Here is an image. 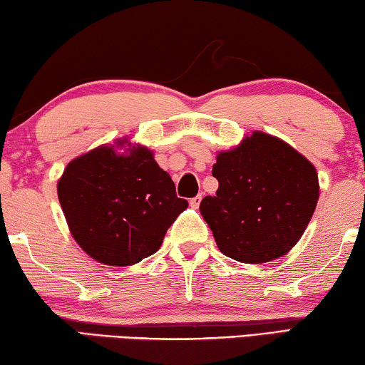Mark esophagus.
Returning a JSON list of instances; mask_svg holds the SVG:
<instances>
[{
    "mask_svg": "<svg viewBox=\"0 0 365 365\" xmlns=\"http://www.w3.org/2000/svg\"><path fill=\"white\" fill-rule=\"evenodd\" d=\"M200 200H202V194H199V195H195V197H192L191 199V207H194V209H197L199 207V204H200Z\"/></svg>",
    "mask_w": 365,
    "mask_h": 365,
    "instance_id": "obj_1",
    "label": "esophagus"
}]
</instances>
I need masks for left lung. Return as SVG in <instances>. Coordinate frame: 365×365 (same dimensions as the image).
<instances>
[{
	"instance_id": "left-lung-1",
	"label": "left lung",
	"mask_w": 365,
	"mask_h": 365,
	"mask_svg": "<svg viewBox=\"0 0 365 365\" xmlns=\"http://www.w3.org/2000/svg\"><path fill=\"white\" fill-rule=\"evenodd\" d=\"M212 176L219 189L202 199L200 214L219 250L242 263H265L288 253L318 204L316 168L262 131L219 153Z\"/></svg>"
}]
</instances>
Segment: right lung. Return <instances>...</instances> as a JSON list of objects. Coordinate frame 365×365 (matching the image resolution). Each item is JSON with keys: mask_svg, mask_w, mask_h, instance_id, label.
I'll return each mask as SVG.
<instances>
[{"mask_svg": "<svg viewBox=\"0 0 365 365\" xmlns=\"http://www.w3.org/2000/svg\"><path fill=\"white\" fill-rule=\"evenodd\" d=\"M68 229L82 250L105 265L126 267L161 247L187 200L145 146L118 155L100 146L71 161L57 184Z\"/></svg>", "mask_w": 365, "mask_h": 365, "instance_id": "obj_1", "label": "right lung"}]
</instances>
